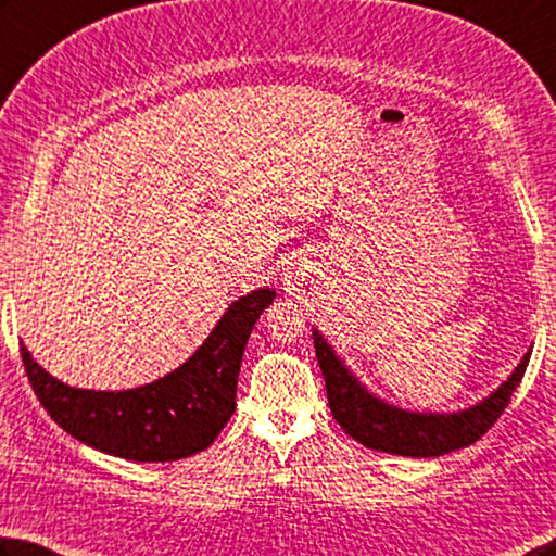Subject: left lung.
Instances as JSON below:
<instances>
[{
  "instance_id": "left-lung-1",
  "label": "left lung",
  "mask_w": 556,
  "mask_h": 556,
  "mask_svg": "<svg viewBox=\"0 0 556 556\" xmlns=\"http://www.w3.org/2000/svg\"><path fill=\"white\" fill-rule=\"evenodd\" d=\"M313 348H316L323 379H326L332 418L340 422V428L350 438H355L359 445L377 452L401 454V457H442V454L477 442L508 406L532 352V348L525 352L510 377L498 389H493L486 399L462 410L432 413L406 410L371 393L352 375L345 359L323 338L318 328H313Z\"/></svg>"
}]
</instances>
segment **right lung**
<instances>
[{
  "instance_id": "add662e5",
  "label": "right lung",
  "mask_w": 556,
  "mask_h": 556,
  "mask_svg": "<svg viewBox=\"0 0 556 556\" xmlns=\"http://www.w3.org/2000/svg\"><path fill=\"white\" fill-rule=\"evenodd\" d=\"M275 289L236 299L187 362L124 391L77 389L38 365L22 342L28 381L60 428L104 454L130 462H175L206 450L236 413L238 371L248 338Z\"/></svg>"
}]
</instances>
